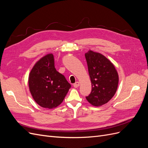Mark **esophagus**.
<instances>
[{
  "label": "esophagus",
  "instance_id": "1",
  "mask_svg": "<svg viewBox=\"0 0 148 148\" xmlns=\"http://www.w3.org/2000/svg\"><path fill=\"white\" fill-rule=\"evenodd\" d=\"M79 86V83L78 82H77L73 84V86H74L75 88H78Z\"/></svg>",
  "mask_w": 148,
  "mask_h": 148
}]
</instances>
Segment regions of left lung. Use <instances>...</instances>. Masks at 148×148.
Listing matches in <instances>:
<instances>
[{
  "mask_svg": "<svg viewBox=\"0 0 148 148\" xmlns=\"http://www.w3.org/2000/svg\"><path fill=\"white\" fill-rule=\"evenodd\" d=\"M92 90L86 97L94 106H101L113 97L117 89L119 75L114 65L100 53L89 51L85 53Z\"/></svg>",
  "mask_w": 148,
  "mask_h": 148,
  "instance_id": "obj_1",
  "label": "left lung"
}]
</instances>
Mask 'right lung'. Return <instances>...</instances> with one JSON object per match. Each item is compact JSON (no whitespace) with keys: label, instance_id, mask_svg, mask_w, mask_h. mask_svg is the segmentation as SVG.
<instances>
[{"label":"right lung","instance_id":"1","mask_svg":"<svg viewBox=\"0 0 148 148\" xmlns=\"http://www.w3.org/2000/svg\"><path fill=\"white\" fill-rule=\"evenodd\" d=\"M28 83L36 102L48 109L59 106L71 88L64 76L56 70L52 53L36 62L29 73Z\"/></svg>","mask_w":148,"mask_h":148}]
</instances>
